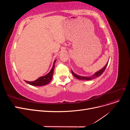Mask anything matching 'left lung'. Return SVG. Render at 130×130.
Returning a JSON list of instances; mask_svg holds the SVG:
<instances>
[{"label": "left lung", "mask_w": 130, "mask_h": 130, "mask_svg": "<svg viewBox=\"0 0 130 130\" xmlns=\"http://www.w3.org/2000/svg\"><path fill=\"white\" fill-rule=\"evenodd\" d=\"M108 62H107V63L106 64V66L104 67L103 69H101V70H99V71L97 72L96 73L94 74L93 75L90 76V77H84V76H80V75H76V74H75L72 71V73L73 75L75 77H76L77 78H78V79H79V80H90L93 79V78H95V77L100 76L104 72L105 70L106 69V67H107V64H108Z\"/></svg>", "instance_id": "8db88e82"}]
</instances>
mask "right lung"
<instances>
[{
    "mask_svg": "<svg viewBox=\"0 0 130 130\" xmlns=\"http://www.w3.org/2000/svg\"><path fill=\"white\" fill-rule=\"evenodd\" d=\"M56 60H55L54 62V64L53 66L52 69H51L50 72L48 74H46V75L41 76L40 77H39L36 80L34 81H26L27 84H28L29 85H31L32 86H44L46 84H49L50 81L52 80L53 78V73H54V69L55 67V63Z\"/></svg>",
    "mask_w": 130,
    "mask_h": 130,
    "instance_id": "1",
    "label": "right lung"
}]
</instances>
